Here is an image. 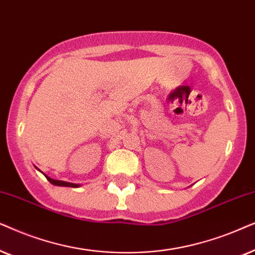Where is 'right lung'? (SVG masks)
<instances>
[{
    "mask_svg": "<svg viewBox=\"0 0 255 255\" xmlns=\"http://www.w3.org/2000/svg\"><path fill=\"white\" fill-rule=\"evenodd\" d=\"M36 169H37V170H39V169L37 168V167H36ZM44 175H45V174H44ZM45 177H46L47 181H49L51 184H53V185L70 186V188H79V186H80V184H74V183H70V182H65V181H57V179L51 178V177H49V176H46V175H45Z\"/></svg>",
    "mask_w": 255,
    "mask_h": 255,
    "instance_id": "right-lung-1",
    "label": "right lung"
}]
</instances>
